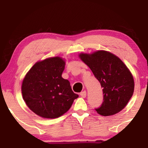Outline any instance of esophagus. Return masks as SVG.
I'll return each mask as SVG.
<instances>
[{
    "label": "esophagus",
    "instance_id": "34e87169",
    "mask_svg": "<svg viewBox=\"0 0 148 148\" xmlns=\"http://www.w3.org/2000/svg\"><path fill=\"white\" fill-rule=\"evenodd\" d=\"M80 95H81V97H86V90H84V91H83V92H81V93H80Z\"/></svg>",
    "mask_w": 148,
    "mask_h": 148
}]
</instances>
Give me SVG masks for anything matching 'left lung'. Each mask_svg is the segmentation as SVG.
Returning a JSON list of instances; mask_svg holds the SVG:
<instances>
[{
	"label": "left lung",
	"mask_w": 148,
	"mask_h": 148,
	"mask_svg": "<svg viewBox=\"0 0 148 148\" xmlns=\"http://www.w3.org/2000/svg\"><path fill=\"white\" fill-rule=\"evenodd\" d=\"M79 57L90 68L103 88V102L95 111L103 116L122 111L134 90L133 76L127 66L119 58L105 51L90 55L81 53Z\"/></svg>",
	"instance_id": "obj_1"
}]
</instances>
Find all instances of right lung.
I'll return each instance as SVG.
<instances>
[{
    "label": "right lung",
    "instance_id": "right-lung-1",
    "mask_svg": "<svg viewBox=\"0 0 148 148\" xmlns=\"http://www.w3.org/2000/svg\"><path fill=\"white\" fill-rule=\"evenodd\" d=\"M64 61L60 57L37 62L25 75L21 92L26 105L45 118H58L72 106L77 94L62 77Z\"/></svg>",
    "mask_w": 148,
    "mask_h": 148
}]
</instances>
